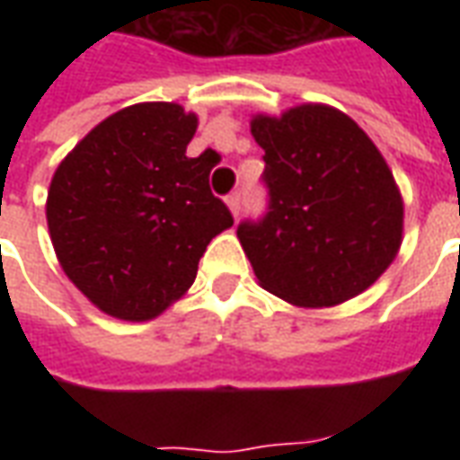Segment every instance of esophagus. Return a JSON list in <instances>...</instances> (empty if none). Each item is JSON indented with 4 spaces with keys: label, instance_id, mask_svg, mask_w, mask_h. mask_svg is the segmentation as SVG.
Returning a JSON list of instances; mask_svg holds the SVG:
<instances>
[{
    "label": "esophagus",
    "instance_id": "34e87169",
    "mask_svg": "<svg viewBox=\"0 0 460 460\" xmlns=\"http://www.w3.org/2000/svg\"><path fill=\"white\" fill-rule=\"evenodd\" d=\"M226 207H229V211L234 214V217H239V211H241V194H239V191H234V194H229V197H226Z\"/></svg>",
    "mask_w": 460,
    "mask_h": 460
}]
</instances>
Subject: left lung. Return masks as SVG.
<instances>
[{"mask_svg":"<svg viewBox=\"0 0 460 460\" xmlns=\"http://www.w3.org/2000/svg\"><path fill=\"white\" fill-rule=\"evenodd\" d=\"M269 214L236 231L261 288L298 308H332L385 273L402 246L404 199L349 115L303 103L253 115Z\"/></svg>","mask_w":460,"mask_h":460,"instance_id":"1","label":"left lung"}]
</instances>
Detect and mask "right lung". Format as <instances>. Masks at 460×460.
Here are the masks:
<instances>
[{"mask_svg": "<svg viewBox=\"0 0 460 460\" xmlns=\"http://www.w3.org/2000/svg\"><path fill=\"white\" fill-rule=\"evenodd\" d=\"M197 125L177 103L128 105L56 167L46 197L56 259L105 315H162L190 290L209 241L234 224L209 190L217 152L187 157Z\"/></svg>", "mask_w": 460, "mask_h": 460, "instance_id": "obj_1", "label": "right lung"}]
</instances>
